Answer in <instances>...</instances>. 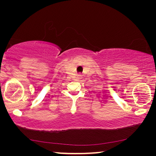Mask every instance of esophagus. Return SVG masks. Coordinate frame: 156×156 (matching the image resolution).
Segmentation results:
<instances>
[{"label": "esophagus", "mask_w": 156, "mask_h": 156, "mask_svg": "<svg viewBox=\"0 0 156 156\" xmlns=\"http://www.w3.org/2000/svg\"><path fill=\"white\" fill-rule=\"evenodd\" d=\"M78 79H79V78H78Z\"/></svg>", "instance_id": "34e87169"}]
</instances>
